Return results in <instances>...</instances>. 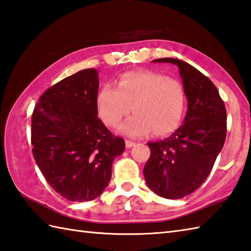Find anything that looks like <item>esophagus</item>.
<instances>
[{
  "instance_id": "esophagus-1",
  "label": "esophagus",
  "mask_w": 251,
  "mask_h": 251,
  "mask_svg": "<svg viewBox=\"0 0 251 251\" xmlns=\"http://www.w3.org/2000/svg\"><path fill=\"white\" fill-rule=\"evenodd\" d=\"M136 145V143L134 141H130V140H125V146L127 149H129L131 147H134Z\"/></svg>"
}]
</instances>
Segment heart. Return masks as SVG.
Here are the masks:
<instances>
[{
	"mask_svg": "<svg viewBox=\"0 0 251 251\" xmlns=\"http://www.w3.org/2000/svg\"><path fill=\"white\" fill-rule=\"evenodd\" d=\"M185 95L182 84L161 73L138 70L123 73L117 87L104 84L97 95L98 113L106 125L116 127L131 110L120 130L129 137L141 138L174 131L183 114Z\"/></svg>",
	"mask_w": 251,
	"mask_h": 251,
	"instance_id": "1",
	"label": "heart"
}]
</instances>
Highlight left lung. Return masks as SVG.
I'll return each instance as SVG.
<instances>
[{"instance_id":"obj_1","label":"left lung","mask_w":251,"mask_h":251,"mask_svg":"<svg viewBox=\"0 0 251 251\" xmlns=\"http://www.w3.org/2000/svg\"><path fill=\"white\" fill-rule=\"evenodd\" d=\"M153 62L179 68L188 112L184 123L164 140L148 142L151 155L143 168L154 193L179 200L199 189L209 176L226 136V110L209 78L188 62L161 58Z\"/></svg>"}]
</instances>
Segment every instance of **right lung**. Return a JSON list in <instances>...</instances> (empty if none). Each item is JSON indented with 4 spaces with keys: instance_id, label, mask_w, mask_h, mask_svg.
<instances>
[{
    "instance_id": "right-lung-1",
    "label": "right lung",
    "mask_w": 251,
    "mask_h": 251,
    "mask_svg": "<svg viewBox=\"0 0 251 251\" xmlns=\"http://www.w3.org/2000/svg\"><path fill=\"white\" fill-rule=\"evenodd\" d=\"M98 71L85 69L41 96L31 120L32 152L41 173L71 201L98 197L109 184L112 164L125 141L99 120Z\"/></svg>"
}]
</instances>
